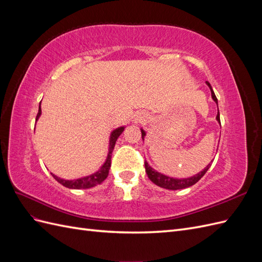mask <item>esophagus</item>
I'll list each match as a JSON object with an SVG mask.
<instances>
[{
    "label": "esophagus",
    "mask_w": 262,
    "mask_h": 262,
    "mask_svg": "<svg viewBox=\"0 0 262 262\" xmlns=\"http://www.w3.org/2000/svg\"><path fill=\"white\" fill-rule=\"evenodd\" d=\"M142 119H143V117H142V116H139V117L137 118V121H141Z\"/></svg>",
    "instance_id": "esophagus-1"
}]
</instances>
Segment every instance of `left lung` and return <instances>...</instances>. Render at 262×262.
<instances>
[{
    "label": "left lung",
    "mask_w": 262,
    "mask_h": 262,
    "mask_svg": "<svg viewBox=\"0 0 262 262\" xmlns=\"http://www.w3.org/2000/svg\"><path fill=\"white\" fill-rule=\"evenodd\" d=\"M205 83H207V85L209 86V89L211 91L212 99L215 101V104L217 105L219 104L217 98L212 90V86L210 85L209 82H205ZM216 120L221 124L220 113H217V115H216ZM141 132H142V139H143V141H144L146 132L142 128H141ZM211 165H212V161L208 164L207 167H205L202 171H199L198 173H195V175H193L191 177H188V178H173V177H170L167 175H164V173L155 170L152 166H149V164L146 161H145V171L147 173V177L150 179V181L154 182L156 186L164 188V189H168V190H179V189H185L188 187H191L194 184H196V182L204 176V173L208 171V169L211 167Z\"/></svg>",
    "instance_id": "8db88e82"
}]
</instances>
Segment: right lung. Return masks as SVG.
Wrapping results in <instances>:
<instances>
[{
    "mask_svg": "<svg viewBox=\"0 0 262 262\" xmlns=\"http://www.w3.org/2000/svg\"><path fill=\"white\" fill-rule=\"evenodd\" d=\"M40 105H41V102L39 104L38 114L36 117V122L38 121V119L41 116ZM124 129H125V126L122 125V126H119V128L113 130L112 133H110L109 143H108V153H107L106 161L100 166V168L97 171L91 173V175H87V176L76 178V179H63V178L55 176L54 173L50 172L52 177L57 180L59 184H61L62 186H64L69 189H89V188H92V187H95V186L101 184V182L104 181L108 176L110 165H112V154H113L115 144H116L118 138L121 136V133L123 132Z\"/></svg>",
    "mask_w": 262,
    "mask_h": 262,
    "instance_id": "1",
    "label": "right lung"
}]
</instances>
